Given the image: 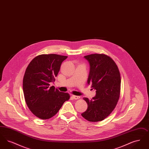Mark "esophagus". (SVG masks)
I'll return each mask as SVG.
<instances>
[{"label": "esophagus", "instance_id": "34e87169", "mask_svg": "<svg viewBox=\"0 0 149 149\" xmlns=\"http://www.w3.org/2000/svg\"><path fill=\"white\" fill-rule=\"evenodd\" d=\"M72 98L74 99L77 100V99H79V98H80V97H79V96H77V95H72Z\"/></svg>", "mask_w": 149, "mask_h": 149}]
</instances>
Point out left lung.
Wrapping results in <instances>:
<instances>
[{"instance_id": "left-lung-1", "label": "left lung", "mask_w": 149, "mask_h": 149, "mask_svg": "<svg viewBox=\"0 0 149 149\" xmlns=\"http://www.w3.org/2000/svg\"><path fill=\"white\" fill-rule=\"evenodd\" d=\"M90 71L87 83L95 90L92 99L83 98L88 104L81 116L90 122L104 120L116 106L120 95V71L113 60L104 54H94L84 56Z\"/></svg>"}]
</instances>
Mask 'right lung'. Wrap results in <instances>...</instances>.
Returning a JSON list of instances; mask_svg holds the SVG:
<instances>
[{"label": "right lung", "instance_id": "add662e5", "mask_svg": "<svg viewBox=\"0 0 149 149\" xmlns=\"http://www.w3.org/2000/svg\"><path fill=\"white\" fill-rule=\"evenodd\" d=\"M68 57L57 54H43L29 64L23 80V91L27 106L38 118L47 120L58 112L70 95L60 92L50 83L55 81L61 65Z\"/></svg>", "mask_w": 149, "mask_h": 149}]
</instances>
